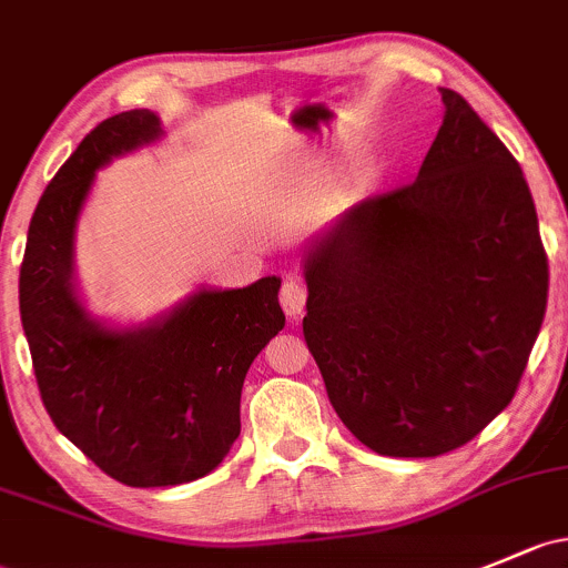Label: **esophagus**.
<instances>
[{"instance_id": "34e87169", "label": "esophagus", "mask_w": 568, "mask_h": 568, "mask_svg": "<svg viewBox=\"0 0 568 568\" xmlns=\"http://www.w3.org/2000/svg\"><path fill=\"white\" fill-rule=\"evenodd\" d=\"M304 302H307V288L300 280H285L283 291H280V304H283L288 318H300L304 313Z\"/></svg>"}]
</instances>
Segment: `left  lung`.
Masks as SVG:
<instances>
[{
  "label": "left lung",
  "instance_id": "8db88e82",
  "mask_svg": "<svg viewBox=\"0 0 568 568\" xmlns=\"http://www.w3.org/2000/svg\"><path fill=\"white\" fill-rule=\"evenodd\" d=\"M414 184L364 199L304 247V339L367 449L438 457L515 397L547 307L520 163L457 92Z\"/></svg>",
  "mask_w": 568,
  "mask_h": 568
}]
</instances>
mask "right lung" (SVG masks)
<instances>
[{
	"label": "right lung",
	"instance_id": "obj_1",
	"mask_svg": "<svg viewBox=\"0 0 568 568\" xmlns=\"http://www.w3.org/2000/svg\"><path fill=\"white\" fill-rule=\"evenodd\" d=\"M163 139L149 109L79 143L32 214L18 302L40 397L59 433L111 479L174 487L212 474L239 438L244 375L285 326L280 277L199 288L154 318H94L75 280V231L98 171Z\"/></svg>",
	"mask_w": 568,
	"mask_h": 568
}]
</instances>
